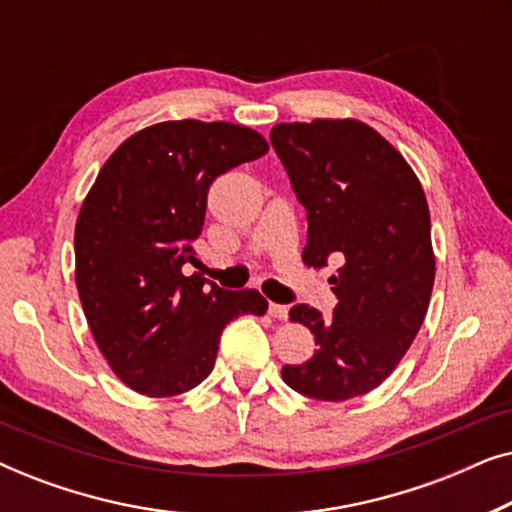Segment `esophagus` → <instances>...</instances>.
<instances>
[{
    "instance_id": "1",
    "label": "esophagus",
    "mask_w": 512,
    "mask_h": 512,
    "mask_svg": "<svg viewBox=\"0 0 512 512\" xmlns=\"http://www.w3.org/2000/svg\"><path fill=\"white\" fill-rule=\"evenodd\" d=\"M268 312H270V317H275V319H279V321H286V317H289V307H286V305L270 303V305H268Z\"/></svg>"
}]
</instances>
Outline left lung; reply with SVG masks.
Listing matches in <instances>:
<instances>
[{
  "mask_svg": "<svg viewBox=\"0 0 512 512\" xmlns=\"http://www.w3.org/2000/svg\"><path fill=\"white\" fill-rule=\"evenodd\" d=\"M270 139L307 209L303 263H340L328 279L340 300L331 319L291 307L317 349L282 377L319 401L363 396L394 373L429 310L436 256L424 188L401 151L356 118L277 123Z\"/></svg>",
  "mask_w": 512,
  "mask_h": 512,
  "instance_id": "obj_1",
  "label": "left lung"
}]
</instances>
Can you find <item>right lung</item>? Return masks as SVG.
<instances>
[{"instance_id":"add662e5","label":"right lung","mask_w":512,"mask_h":512,"mask_svg":"<svg viewBox=\"0 0 512 512\" xmlns=\"http://www.w3.org/2000/svg\"><path fill=\"white\" fill-rule=\"evenodd\" d=\"M261 132L226 121H163L135 132L102 165L74 230L76 289L90 333L118 380L149 398L198 387L221 331L268 310L256 289L226 291L198 265L207 191L268 153Z\"/></svg>"}]
</instances>
